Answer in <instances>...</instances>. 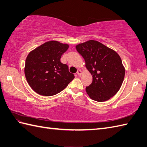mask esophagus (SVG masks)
<instances>
[{"label":"esophagus","mask_w":147,"mask_h":147,"mask_svg":"<svg viewBox=\"0 0 147 147\" xmlns=\"http://www.w3.org/2000/svg\"><path fill=\"white\" fill-rule=\"evenodd\" d=\"M77 74V75H78V76H80L81 75H82V71L80 70H78Z\"/></svg>","instance_id":"obj_1"}]
</instances>
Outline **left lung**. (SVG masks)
<instances>
[{
    "label": "left lung",
    "instance_id": "8db88e82",
    "mask_svg": "<svg viewBox=\"0 0 147 147\" xmlns=\"http://www.w3.org/2000/svg\"><path fill=\"white\" fill-rule=\"evenodd\" d=\"M76 49L93 77L92 84L85 88L87 94L96 102L108 100L119 90L124 79L125 68L120 56L93 40L77 45Z\"/></svg>",
    "mask_w": 147,
    "mask_h": 147
}]
</instances>
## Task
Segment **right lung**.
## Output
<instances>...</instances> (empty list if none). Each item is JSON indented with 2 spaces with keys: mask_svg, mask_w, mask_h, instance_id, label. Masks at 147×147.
I'll return each mask as SVG.
<instances>
[{
  "mask_svg": "<svg viewBox=\"0 0 147 147\" xmlns=\"http://www.w3.org/2000/svg\"><path fill=\"white\" fill-rule=\"evenodd\" d=\"M69 45L49 41L31 51L27 57L25 76L38 94L52 96L63 90L75 78L60 58Z\"/></svg>",
  "mask_w": 147,
  "mask_h": 147,
  "instance_id": "add662e5",
  "label": "right lung"
}]
</instances>
